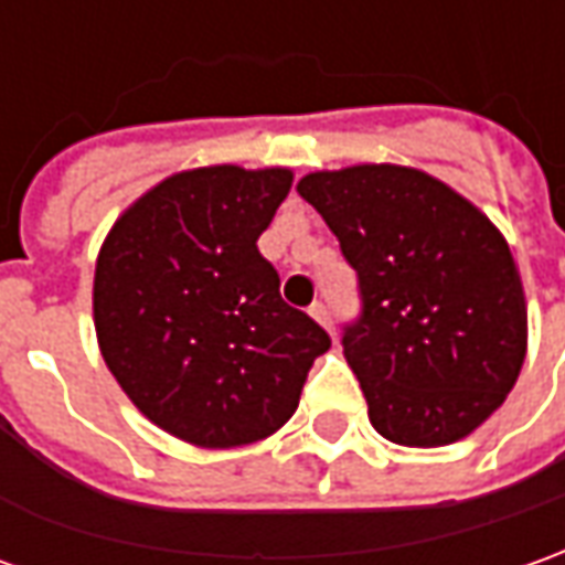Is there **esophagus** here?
<instances>
[{"label":"esophagus","mask_w":565,"mask_h":565,"mask_svg":"<svg viewBox=\"0 0 565 565\" xmlns=\"http://www.w3.org/2000/svg\"><path fill=\"white\" fill-rule=\"evenodd\" d=\"M309 315H312L315 321L321 324V328H328V331L333 333V321H331V309L324 306V302H312V309H309Z\"/></svg>","instance_id":"esophagus-1"}]
</instances>
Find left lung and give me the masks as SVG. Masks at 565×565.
Listing matches in <instances>:
<instances>
[{"instance_id": "obj_1", "label": "left lung", "mask_w": 565, "mask_h": 565, "mask_svg": "<svg viewBox=\"0 0 565 565\" xmlns=\"http://www.w3.org/2000/svg\"><path fill=\"white\" fill-rule=\"evenodd\" d=\"M359 275L343 355L383 439L436 448L492 417L525 359V299L508 241L458 191L390 163L297 185Z\"/></svg>"}]
</instances>
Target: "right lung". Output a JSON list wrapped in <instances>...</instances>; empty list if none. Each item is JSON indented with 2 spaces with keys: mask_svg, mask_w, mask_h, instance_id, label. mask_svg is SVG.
Instances as JSON below:
<instances>
[{
  "mask_svg": "<svg viewBox=\"0 0 565 565\" xmlns=\"http://www.w3.org/2000/svg\"><path fill=\"white\" fill-rule=\"evenodd\" d=\"M290 170L203 167L138 198L95 266L110 374L157 427L203 448L266 439L297 412L328 331L281 299L256 241Z\"/></svg>",
  "mask_w": 565,
  "mask_h": 565,
  "instance_id": "obj_1",
  "label": "right lung"
}]
</instances>
